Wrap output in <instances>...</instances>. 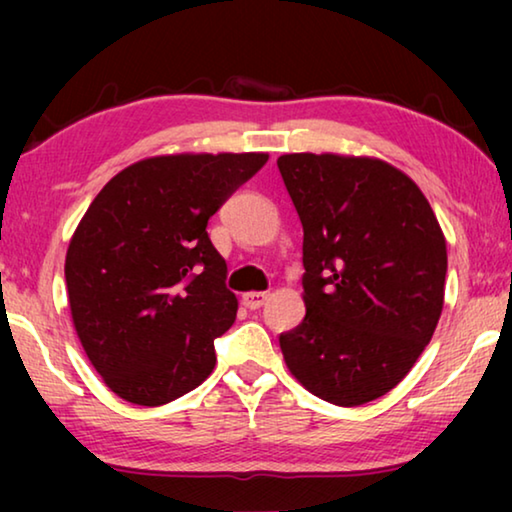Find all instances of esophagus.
<instances>
[{
	"instance_id": "34e87169",
	"label": "esophagus",
	"mask_w": 512,
	"mask_h": 512,
	"mask_svg": "<svg viewBox=\"0 0 512 512\" xmlns=\"http://www.w3.org/2000/svg\"><path fill=\"white\" fill-rule=\"evenodd\" d=\"M266 300H268V293H264V291H250V293H244V296H241V302H244V307H248L250 311L262 307Z\"/></svg>"
}]
</instances>
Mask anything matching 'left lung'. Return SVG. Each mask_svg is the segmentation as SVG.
Segmentation results:
<instances>
[{
    "instance_id": "8db88e82",
    "label": "left lung",
    "mask_w": 512,
    "mask_h": 512,
    "mask_svg": "<svg viewBox=\"0 0 512 512\" xmlns=\"http://www.w3.org/2000/svg\"><path fill=\"white\" fill-rule=\"evenodd\" d=\"M302 223L307 314L280 334L309 393L359 406L395 388L431 341L445 298L436 214L391 164L343 155L277 158Z\"/></svg>"
}]
</instances>
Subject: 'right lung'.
I'll use <instances>...</instances> for the list:
<instances>
[{
  "label": "right lung",
  "mask_w": 512,
  "mask_h": 512,
  "mask_svg": "<svg viewBox=\"0 0 512 512\" xmlns=\"http://www.w3.org/2000/svg\"><path fill=\"white\" fill-rule=\"evenodd\" d=\"M266 153L162 155L117 173L67 248L65 282L83 350L121 400L160 406L210 377L214 339L237 318L207 221Z\"/></svg>",
  "instance_id": "add662e5"
}]
</instances>
